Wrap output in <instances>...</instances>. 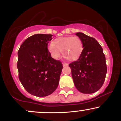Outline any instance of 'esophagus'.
Here are the masks:
<instances>
[{"label": "esophagus", "instance_id": "obj_1", "mask_svg": "<svg viewBox=\"0 0 121 121\" xmlns=\"http://www.w3.org/2000/svg\"><path fill=\"white\" fill-rule=\"evenodd\" d=\"M62 65H63V66H68V64L65 63V62H64V63L62 64Z\"/></svg>", "mask_w": 121, "mask_h": 121}]
</instances>
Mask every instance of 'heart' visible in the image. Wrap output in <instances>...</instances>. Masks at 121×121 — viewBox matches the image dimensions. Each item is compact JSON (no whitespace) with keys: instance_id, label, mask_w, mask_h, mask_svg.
<instances>
[{"instance_id":"obj_1","label":"heart","mask_w":121,"mask_h":121,"mask_svg":"<svg viewBox=\"0 0 121 121\" xmlns=\"http://www.w3.org/2000/svg\"><path fill=\"white\" fill-rule=\"evenodd\" d=\"M83 43L77 36H68L56 39L48 45V49L54 59H58L61 52L70 61L76 60L81 56L83 51Z\"/></svg>"}]
</instances>
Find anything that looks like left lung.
I'll return each mask as SVG.
<instances>
[{"label": "left lung", "mask_w": 121, "mask_h": 121, "mask_svg": "<svg viewBox=\"0 0 121 121\" xmlns=\"http://www.w3.org/2000/svg\"><path fill=\"white\" fill-rule=\"evenodd\" d=\"M76 35L83 43L82 53L77 61L69 64L75 86L85 94L93 93L103 85L107 72L103 49L95 39L81 32Z\"/></svg>", "instance_id": "8db88e82"}]
</instances>
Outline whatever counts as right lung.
Here are the masks:
<instances>
[{
	"instance_id": "obj_1",
	"label": "right lung",
	"mask_w": 121,
	"mask_h": 121,
	"mask_svg": "<svg viewBox=\"0 0 121 121\" xmlns=\"http://www.w3.org/2000/svg\"><path fill=\"white\" fill-rule=\"evenodd\" d=\"M52 35L36 34L27 38L18 51L19 78L32 95L45 97L54 92L59 83L62 64L48 49Z\"/></svg>"
}]
</instances>
